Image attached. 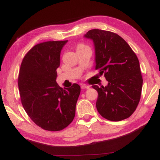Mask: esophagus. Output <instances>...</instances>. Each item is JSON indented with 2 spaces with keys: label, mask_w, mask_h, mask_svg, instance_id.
Returning <instances> with one entry per match:
<instances>
[{
  "label": "esophagus",
  "mask_w": 160,
  "mask_h": 160,
  "mask_svg": "<svg viewBox=\"0 0 160 160\" xmlns=\"http://www.w3.org/2000/svg\"><path fill=\"white\" fill-rule=\"evenodd\" d=\"M89 86L88 85H85V84H82V86H81V88H83V89H84V88H89Z\"/></svg>",
  "instance_id": "obj_1"
}]
</instances>
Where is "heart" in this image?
I'll list each match as a JSON object with an SVG mask.
<instances>
[{"mask_svg":"<svg viewBox=\"0 0 160 160\" xmlns=\"http://www.w3.org/2000/svg\"><path fill=\"white\" fill-rule=\"evenodd\" d=\"M80 47H84V46L83 45H79L78 46V48H80Z\"/></svg>","mask_w":160,"mask_h":160,"instance_id":"b5f03b06","label":"heart"}]
</instances>
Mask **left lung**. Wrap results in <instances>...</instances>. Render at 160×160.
Segmentation results:
<instances>
[{
  "mask_svg": "<svg viewBox=\"0 0 160 160\" xmlns=\"http://www.w3.org/2000/svg\"><path fill=\"white\" fill-rule=\"evenodd\" d=\"M84 37L93 41L95 69L104 74L108 84L92 87L97 91V109L110 121L127 119L136 110L141 97L142 79L138 58L118 34L92 29Z\"/></svg>",
  "mask_w": 160,
  "mask_h": 160,
  "instance_id": "8db88e82",
  "label": "left lung"
}]
</instances>
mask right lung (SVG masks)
<instances>
[{"label":"right lung","mask_w":160,"mask_h":160,"mask_svg":"<svg viewBox=\"0 0 160 160\" xmlns=\"http://www.w3.org/2000/svg\"><path fill=\"white\" fill-rule=\"evenodd\" d=\"M67 41L34 46L24 56L19 71L22 105L32 121L48 131H60L72 123L81 92L77 83L63 88L56 82L61 51Z\"/></svg>","instance_id":"right-lung-1"}]
</instances>
